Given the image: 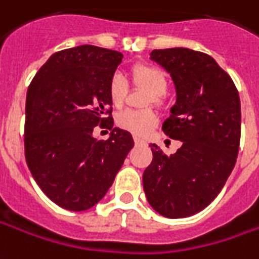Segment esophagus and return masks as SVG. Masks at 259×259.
Wrapping results in <instances>:
<instances>
[{
    "mask_svg": "<svg viewBox=\"0 0 259 259\" xmlns=\"http://www.w3.org/2000/svg\"><path fill=\"white\" fill-rule=\"evenodd\" d=\"M135 143L136 144H144L143 139H140V137H135Z\"/></svg>",
    "mask_w": 259,
    "mask_h": 259,
    "instance_id": "1",
    "label": "esophagus"
}]
</instances>
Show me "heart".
<instances>
[{
  "label": "heart",
  "mask_w": 259,
  "mask_h": 259,
  "mask_svg": "<svg viewBox=\"0 0 259 259\" xmlns=\"http://www.w3.org/2000/svg\"><path fill=\"white\" fill-rule=\"evenodd\" d=\"M132 82L139 88L147 89L150 95L146 100V105L156 103L163 106L166 102V89L168 86V78L166 72L154 65L137 63L132 68ZM129 92V83L122 73H113L107 83V95L110 103L115 107L123 106ZM116 123L120 129L130 132L136 136H144L156 126L157 115L152 109H127L123 110L116 117Z\"/></svg>",
  "instance_id": "1"
}]
</instances>
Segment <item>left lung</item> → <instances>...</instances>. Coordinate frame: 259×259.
<instances>
[{
    "label": "left lung",
    "instance_id": "8db88e82",
    "mask_svg": "<svg viewBox=\"0 0 259 259\" xmlns=\"http://www.w3.org/2000/svg\"><path fill=\"white\" fill-rule=\"evenodd\" d=\"M150 59L170 73L177 100L163 132L181 147L167 156L150 144L143 173L147 201L163 217L184 218L204 210L233 171L241 137L238 91L207 54L187 48L154 49Z\"/></svg>",
    "mask_w": 259,
    "mask_h": 259
}]
</instances>
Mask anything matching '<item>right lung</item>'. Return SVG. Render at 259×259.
I'll list each match as a JSON object with an SVG mask.
<instances>
[{"mask_svg": "<svg viewBox=\"0 0 259 259\" xmlns=\"http://www.w3.org/2000/svg\"><path fill=\"white\" fill-rule=\"evenodd\" d=\"M122 58L93 45L63 49L28 88L26 164L39 189L65 210L85 211L99 203L135 146L129 132L113 129L107 95ZM95 125L112 130L111 137L93 138Z\"/></svg>", "mask_w": 259, "mask_h": 259, "instance_id": "right-lung-1", "label": "right lung"}]
</instances>
